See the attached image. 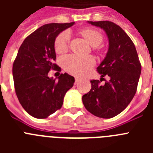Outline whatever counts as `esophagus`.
Here are the masks:
<instances>
[{
  "label": "esophagus",
  "mask_w": 153,
  "mask_h": 153,
  "mask_svg": "<svg viewBox=\"0 0 153 153\" xmlns=\"http://www.w3.org/2000/svg\"><path fill=\"white\" fill-rule=\"evenodd\" d=\"M79 77H75V83H78V82H79Z\"/></svg>",
  "instance_id": "obj_1"
}]
</instances>
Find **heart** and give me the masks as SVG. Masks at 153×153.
Returning <instances> with one entry per match:
<instances>
[{
  "instance_id": "heart-1",
  "label": "heart",
  "mask_w": 153,
  "mask_h": 153,
  "mask_svg": "<svg viewBox=\"0 0 153 153\" xmlns=\"http://www.w3.org/2000/svg\"><path fill=\"white\" fill-rule=\"evenodd\" d=\"M87 41L94 48H98L103 40L100 31L94 28H86L81 30ZM70 41V31L65 30L56 36L54 43L55 51L62 53L68 49ZM95 64V59L92 56H80L77 54L67 55L62 59V65L66 71L75 76H82L86 74Z\"/></svg>"
}]
</instances>
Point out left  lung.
Masks as SVG:
<instances>
[{"label": "left lung", "instance_id": "obj_1", "mask_svg": "<svg viewBox=\"0 0 153 153\" xmlns=\"http://www.w3.org/2000/svg\"><path fill=\"white\" fill-rule=\"evenodd\" d=\"M105 30L109 39L106 57L97 68L102 81L106 75L111 79L104 85L92 79L91 90L82 97L83 105L90 113L109 119L126 108L137 90L141 63L136 47L125 31L111 21H88Z\"/></svg>", "mask_w": 153, "mask_h": 153}]
</instances>
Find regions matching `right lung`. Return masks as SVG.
<instances>
[{
	"label": "right lung",
	"instance_id": "right-lung-1",
	"mask_svg": "<svg viewBox=\"0 0 153 153\" xmlns=\"http://www.w3.org/2000/svg\"><path fill=\"white\" fill-rule=\"evenodd\" d=\"M74 24H45L27 36L19 48L12 70L14 88L21 106L35 118H47L60 109L65 94L74 86V77L67 73L57 81L48 76L51 70H61L54 63L56 37Z\"/></svg>",
	"mask_w": 153,
	"mask_h": 153
}]
</instances>
